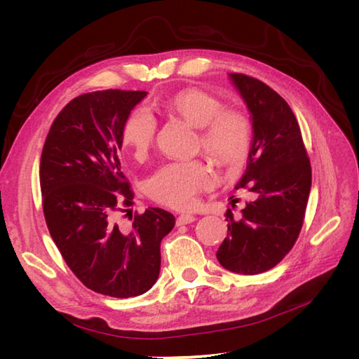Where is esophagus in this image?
<instances>
[{
  "mask_svg": "<svg viewBox=\"0 0 359 359\" xmlns=\"http://www.w3.org/2000/svg\"><path fill=\"white\" fill-rule=\"evenodd\" d=\"M196 219H194V215H191V214H181V215H178V219H177V224L178 226H181V224H189V223H191V222H194Z\"/></svg>",
  "mask_w": 359,
  "mask_h": 359,
  "instance_id": "1",
  "label": "esophagus"
}]
</instances>
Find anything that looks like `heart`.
<instances>
[{
	"label": "heart",
	"instance_id": "b5f03b06",
	"mask_svg": "<svg viewBox=\"0 0 359 359\" xmlns=\"http://www.w3.org/2000/svg\"><path fill=\"white\" fill-rule=\"evenodd\" d=\"M163 107L199 128V147L214 161L231 168L247 156L253 139V121L238 107H223V102L199 88H186L170 95ZM156 118L147 109L128 115L123 127V142L136 160H144L154 144ZM214 182V173L201 160L170 161L160 166L147 181V193L156 202L175 210H189L198 193Z\"/></svg>",
	"mask_w": 359,
	"mask_h": 359
}]
</instances>
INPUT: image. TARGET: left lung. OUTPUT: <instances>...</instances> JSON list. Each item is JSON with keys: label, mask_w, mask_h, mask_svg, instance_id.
<instances>
[{"label": "left lung", "mask_w": 359, "mask_h": 359, "mask_svg": "<svg viewBox=\"0 0 359 359\" xmlns=\"http://www.w3.org/2000/svg\"><path fill=\"white\" fill-rule=\"evenodd\" d=\"M253 121L247 169L236 190L250 201L240 219L226 212L227 236L217 250L223 268L255 276L274 268L298 240L311 189V166L290 106L262 81L229 73Z\"/></svg>", "instance_id": "obj_1"}]
</instances>
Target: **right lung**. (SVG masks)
I'll return each instance as SVG.
<instances>
[{
	"mask_svg": "<svg viewBox=\"0 0 359 359\" xmlns=\"http://www.w3.org/2000/svg\"><path fill=\"white\" fill-rule=\"evenodd\" d=\"M145 91L106 90L69 102L52 123L40 158L43 212L73 274L102 295L132 298L153 287L160 243L175 226L161 208L135 214L132 231L118 211L133 205L118 153L123 127Z\"/></svg>",
	"mask_w": 359,
	"mask_h": 359,
	"instance_id": "obj_1",
	"label": "right lung"
}]
</instances>
